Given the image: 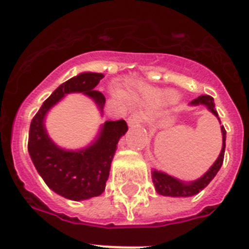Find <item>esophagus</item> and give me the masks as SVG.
<instances>
[{
    "label": "esophagus",
    "instance_id": "1",
    "mask_svg": "<svg viewBox=\"0 0 249 249\" xmlns=\"http://www.w3.org/2000/svg\"><path fill=\"white\" fill-rule=\"evenodd\" d=\"M143 121H144V115L143 114H133L128 118V124L130 125V126L142 124Z\"/></svg>",
    "mask_w": 249,
    "mask_h": 249
}]
</instances>
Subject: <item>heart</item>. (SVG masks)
I'll use <instances>...</instances> for the list:
<instances>
[{"instance_id":"heart-1","label":"heart","mask_w":249,"mask_h":249,"mask_svg":"<svg viewBox=\"0 0 249 249\" xmlns=\"http://www.w3.org/2000/svg\"><path fill=\"white\" fill-rule=\"evenodd\" d=\"M121 97L131 102L147 101V102H171L178 98V93L173 89H156L148 87H141L139 89H128L121 92Z\"/></svg>"}]
</instances>
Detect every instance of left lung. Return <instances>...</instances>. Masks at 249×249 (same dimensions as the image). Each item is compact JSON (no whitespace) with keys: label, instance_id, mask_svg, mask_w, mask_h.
<instances>
[{"label":"left lung","instance_id":"obj_1","mask_svg":"<svg viewBox=\"0 0 249 249\" xmlns=\"http://www.w3.org/2000/svg\"><path fill=\"white\" fill-rule=\"evenodd\" d=\"M189 106H205L211 114L215 115L220 124H221L219 115H217V111L215 108V102H213V98L211 96H207V94L199 96L198 98L189 102ZM220 128H221V134H223V147H221L220 155L216 159L215 162L212 163V166L201 178H198V179L192 181H184L178 179V178L171 177V175L163 173V171L152 169V171H151V174H152V181L159 195L165 196V197H192V196L198 195L199 192L203 191L209 185L210 181L216 177V174L220 170V167H221L224 161L226 131L224 126H220Z\"/></svg>","mask_w":249,"mask_h":249}]
</instances>
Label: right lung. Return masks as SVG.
I'll return each mask as SVG.
<instances>
[{
	"mask_svg": "<svg viewBox=\"0 0 249 249\" xmlns=\"http://www.w3.org/2000/svg\"><path fill=\"white\" fill-rule=\"evenodd\" d=\"M104 76L101 72L86 71L62 83L30 123L28 151L34 166L50 189L71 201H84L104 193L118 143L128 131V125L125 120L105 121L87 147L66 149L52 141L44 121L48 111L70 93L89 97L102 115L106 98L94 89Z\"/></svg>",
	"mask_w": 249,
	"mask_h": 249,
	"instance_id": "add662e5",
	"label": "right lung"
}]
</instances>
